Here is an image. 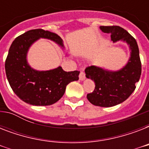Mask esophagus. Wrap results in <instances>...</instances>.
I'll list each match as a JSON object with an SVG mask.
<instances>
[{
	"mask_svg": "<svg viewBox=\"0 0 149 149\" xmlns=\"http://www.w3.org/2000/svg\"><path fill=\"white\" fill-rule=\"evenodd\" d=\"M79 78L80 80H84V79L86 78V77H85V73H84V71H80L79 75Z\"/></svg>",
	"mask_w": 149,
	"mask_h": 149,
	"instance_id": "obj_1",
	"label": "esophagus"
}]
</instances>
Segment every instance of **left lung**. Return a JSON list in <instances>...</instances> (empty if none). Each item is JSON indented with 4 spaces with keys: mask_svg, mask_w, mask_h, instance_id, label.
<instances>
[{
    "mask_svg": "<svg viewBox=\"0 0 149 149\" xmlns=\"http://www.w3.org/2000/svg\"><path fill=\"white\" fill-rule=\"evenodd\" d=\"M100 28L102 31L111 34L113 42L125 41L132 50L127 64L118 72L107 71L94 65L85 70L86 78L95 83L94 91L86 95L88 100L96 106L109 107L124 102L134 92L141 77V63L136 40L125 29L117 25Z\"/></svg>",
    "mask_w": 149,
    "mask_h": 149,
    "instance_id": "8db88e82",
    "label": "left lung"
}]
</instances>
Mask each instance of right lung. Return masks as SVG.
Here are the masks:
<instances>
[{
  "label": "right lung",
  "instance_id": "1",
  "mask_svg": "<svg viewBox=\"0 0 149 149\" xmlns=\"http://www.w3.org/2000/svg\"><path fill=\"white\" fill-rule=\"evenodd\" d=\"M39 38H49L63 46V40L57 34L42 29L26 31L10 45L5 71L10 87L20 99L35 106H47L63 97L70 82L79 79V71L65 72L61 66L49 71L31 69L27 63V52Z\"/></svg>",
  "mask_w": 149,
  "mask_h": 149
}]
</instances>
